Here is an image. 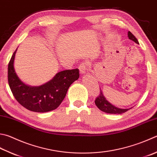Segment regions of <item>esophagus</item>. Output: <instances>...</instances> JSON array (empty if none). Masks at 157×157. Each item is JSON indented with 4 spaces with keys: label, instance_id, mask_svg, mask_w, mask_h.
Returning a JSON list of instances; mask_svg holds the SVG:
<instances>
[{
    "label": "esophagus",
    "instance_id": "1",
    "mask_svg": "<svg viewBox=\"0 0 157 157\" xmlns=\"http://www.w3.org/2000/svg\"><path fill=\"white\" fill-rule=\"evenodd\" d=\"M78 69L80 71V73H81V75H85V74L87 72V70L86 62H83V63H81L80 64Z\"/></svg>",
    "mask_w": 157,
    "mask_h": 157
}]
</instances>
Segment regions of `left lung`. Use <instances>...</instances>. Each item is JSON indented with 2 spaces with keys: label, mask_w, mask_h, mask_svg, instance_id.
<instances>
[{
  "label": "left lung",
  "mask_w": 157,
  "mask_h": 157,
  "mask_svg": "<svg viewBox=\"0 0 157 157\" xmlns=\"http://www.w3.org/2000/svg\"><path fill=\"white\" fill-rule=\"evenodd\" d=\"M128 37L130 40L133 41L136 44H139L138 40H137L133 35H132L131 32H128ZM95 104L97 106L100 111H104L105 113H111V114H121L123 113H125L127 111H128V109H120L117 108L116 106L111 105L110 102L107 101V100L105 98L102 94V90H100V94L98 96L95 100Z\"/></svg>",
  "instance_id": "1"
}]
</instances>
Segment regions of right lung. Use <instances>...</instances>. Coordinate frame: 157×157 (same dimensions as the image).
Returning a JSON list of instances; mask_svg holds the SVG:
<instances>
[{
	"mask_svg": "<svg viewBox=\"0 0 157 157\" xmlns=\"http://www.w3.org/2000/svg\"><path fill=\"white\" fill-rule=\"evenodd\" d=\"M16 51L8 64V82L15 98L31 111L44 113L57 109L66 97L71 84L79 78L78 69L61 71L41 86H29L20 81L15 72L13 63Z\"/></svg>",
	"mask_w": 157,
	"mask_h": 157,
	"instance_id": "add662e5",
	"label": "right lung"
}]
</instances>
